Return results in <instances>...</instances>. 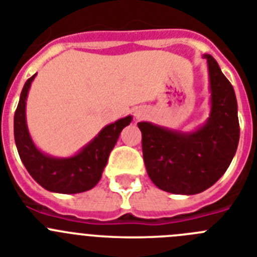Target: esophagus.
<instances>
[{
    "mask_svg": "<svg viewBox=\"0 0 257 257\" xmlns=\"http://www.w3.org/2000/svg\"><path fill=\"white\" fill-rule=\"evenodd\" d=\"M135 117L138 118V119H142V118L144 117V113H143V112H135Z\"/></svg>",
    "mask_w": 257,
    "mask_h": 257,
    "instance_id": "obj_1",
    "label": "esophagus"
}]
</instances>
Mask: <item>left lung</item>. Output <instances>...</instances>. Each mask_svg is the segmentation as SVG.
<instances>
[{
    "instance_id": "left-lung-1",
    "label": "left lung",
    "mask_w": 257,
    "mask_h": 257,
    "mask_svg": "<svg viewBox=\"0 0 257 257\" xmlns=\"http://www.w3.org/2000/svg\"><path fill=\"white\" fill-rule=\"evenodd\" d=\"M211 110L197 130L183 133L139 122L145 169L156 187L174 194H198L228 170L239 142L234 88L208 54Z\"/></svg>"
}]
</instances>
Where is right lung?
I'll use <instances>...</instances> for the list:
<instances>
[{
    "label": "right lung",
    "mask_w": 257,
    "mask_h": 257,
    "mask_svg": "<svg viewBox=\"0 0 257 257\" xmlns=\"http://www.w3.org/2000/svg\"><path fill=\"white\" fill-rule=\"evenodd\" d=\"M36 74L27 79L14 115V136L18 153L27 171L49 192L76 194L90 190L99 183L108 157L119 134L133 121L131 115L106 124L91 142L72 157L59 158L41 152L33 143L27 126V96Z\"/></svg>",
    "instance_id": "add662e5"
}]
</instances>
